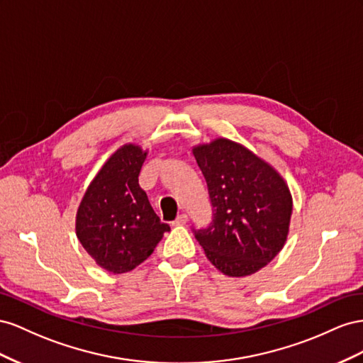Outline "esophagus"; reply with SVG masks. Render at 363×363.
<instances>
[{"label":"esophagus","mask_w":363,"mask_h":363,"mask_svg":"<svg viewBox=\"0 0 363 363\" xmlns=\"http://www.w3.org/2000/svg\"><path fill=\"white\" fill-rule=\"evenodd\" d=\"M187 222H189V217L185 216V214H179V216L174 219L173 225H174V226H179V225H185Z\"/></svg>","instance_id":"esophagus-1"}]
</instances>
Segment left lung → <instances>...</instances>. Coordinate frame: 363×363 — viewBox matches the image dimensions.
Returning <instances> with one entry per match:
<instances>
[{
  "instance_id": "left-lung-1",
  "label": "left lung",
  "mask_w": 363,
  "mask_h": 363,
  "mask_svg": "<svg viewBox=\"0 0 363 363\" xmlns=\"http://www.w3.org/2000/svg\"><path fill=\"white\" fill-rule=\"evenodd\" d=\"M213 205V222L194 231L210 263L228 277H247L283 250L292 193L272 164L243 144L214 138L191 147Z\"/></svg>"
}]
</instances>
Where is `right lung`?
<instances>
[{
  "label": "right lung",
  "instance_id": "add662e5",
  "mask_svg": "<svg viewBox=\"0 0 363 363\" xmlns=\"http://www.w3.org/2000/svg\"><path fill=\"white\" fill-rule=\"evenodd\" d=\"M149 149L126 143L103 162L76 211V235L97 266L126 274L152 255L165 231L140 187Z\"/></svg>",
  "mask_w": 363,
  "mask_h": 363
}]
</instances>
